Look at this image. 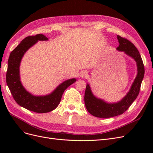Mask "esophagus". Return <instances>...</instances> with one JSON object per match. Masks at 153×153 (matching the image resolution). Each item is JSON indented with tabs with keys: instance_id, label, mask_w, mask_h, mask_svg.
Listing matches in <instances>:
<instances>
[{
	"instance_id": "1",
	"label": "esophagus",
	"mask_w": 153,
	"mask_h": 153,
	"mask_svg": "<svg viewBox=\"0 0 153 153\" xmlns=\"http://www.w3.org/2000/svg\"><path fill=\"white\" fill-rule=\"evenodd\" d=\"M87 75V72L86 71H82L80 73V76L82 78H84V77H86Z\"/></svg>"
}]
</instances>
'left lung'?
Masks as SVG:
<instances>
[{
    "mask_svg": "<svg viewBox=\"0 0 153 153\" xmlns=\"http://www.w3.org/2000/svg\"><path fill=\"white\" fill-rule=\"evenodd\" d=\"M119 45L117 50L134 59L137 66V75L129 92L124 98L116 103H108L96 97L89 84H87L84 96L85 107L91 115L100 118H110L123 114L128 110L139 93L142 80L144 76V66L140 54L135 46L126 38L117 35Z\"/></svg>",
    "mask_w": 153,
    "mask_h": 153,
    "instance_id": "left-lung-1",
    "label": "left lung"
}]
</instances>
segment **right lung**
<instances>
[{"mask_svg":"<svg viewBox=\"0 0 153 153\" xmlns=\"http://www.w3.org/2000/svg\"><path fill=\"white\" fill-rule=\"evenodd\" d=\"M43 34L28 36L14 49L10 55L7 63L6 82L14 100L20 106L36 113H47L56 108L61 102L64 91L75 83L76 78H71L59 84L50 94L35 96L23 86L20 75V66L24 54L39 41H47Z\"/></svg>","mask_w":153,"mask_h":153,"instance_id":"1","label":"right lung"}]
</instances>
